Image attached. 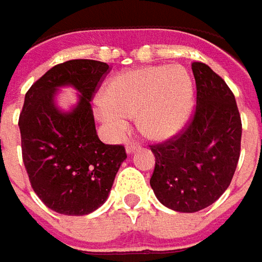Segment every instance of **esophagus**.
<instances>
[{"mask_svg": "<svg viewBox=\"0 0 262 262\" xmlns=\"http://www.w3.org/2000/svg\"><path fill=\"white\" fill-rule=\"evenodd\" d=\"M140 148V143L138 142H130V140H127L126 142V152L127 154H132V152H135L136 149Z\"/></svg>", "mask_w": 262, "mask_h": 262, "instance_id": "34e87169", "label": "esophagus"}]
</instances>
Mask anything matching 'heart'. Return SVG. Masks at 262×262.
Masks as SVG:
<instances>
[{"instance_id": "b5f03b06", "label": "heart", "mask_w": 262, "mask_h": 262, "mask_svg": "<svg viewBox=\"0 0 262 262\" xmlns=\"http://www.w3.org/2000/svg\"><path fill=\"white\" fill-rule=\"evenodd\" d=\"M95 112L114 136L127 129L138 113V126L155 140L172 138L193 112V85L181 67L157 65L130 69L114 77L97 103Z\"/></svg>"}]
</instances>
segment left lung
<instances>
[{"mask_svg": "<svg viewBox=\"0 0 262 262\" xmlns=\"http://www.w3.org/2000/svg\"><path fill=\"white\" fill-rule=\"evenodd\" d=\"M195 107L172 138L150 145V187L172 210L199 212L229 187L241 155L242 122L235 95L206 63L193 62Z\"/></svg>", "mask_w": 262, "mask_h": 262, "instance_id": "left-lung-1", "label": "left lung"}]
</instances>
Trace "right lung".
<instances>
[{"label":"right lung","mask_w":262,"mask_h":262,"mask_svg":"<svg viewBox=\"0 0 262 262\" xmlns=\"http://www.w3.org/2000/svg\"><path fill=\"white\" fill-rule=\"evenodd\" d=\"M108 72L104 62L72 59L50 68L26 93L18 119L24 167L34 193L53 212H94L107 200L127 158L123 145H105L95 132L90 101ZM62 85L75 86L81 94L69 114L53 101Z\"/></svg>","instance_id":"right-lung-1"}]
</instances>
